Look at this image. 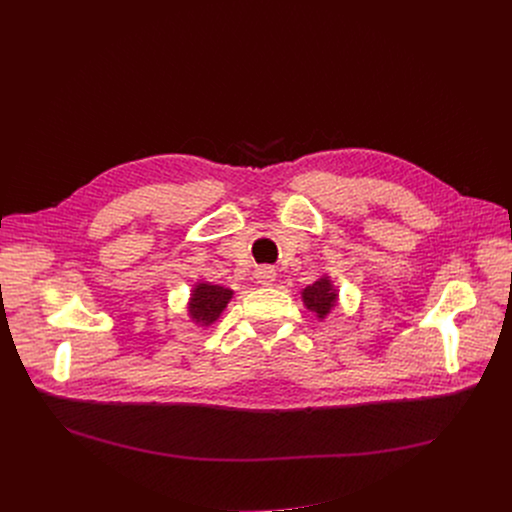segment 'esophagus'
I'll return each instance as SVG.
<instances>
[{"label":"esophagus","instance_id":"obj_1","mask_svg":"<svg viewBox=\"0 0 512 512\" xmlns=\"http://www.w3.org/2000/svg\"><path fill=\"white\" fill-rule=\"evenodd\" d=\"M255 277H257V283L261 285H271L275 281V269L271 267H259L255 271Z\"/></svg>","mask_w":512,"mask_h":512}]
</instances>
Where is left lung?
Returning <instances> with one entry per match:
<instances>
[{
    "mask_svg": "<svg viewBox=\"0 0 512 512\" xmlns=\"http://www.w3.org/2000/svg\"><path fill=\"white\" fill-rule=\"evenodd\" d=\"M302 302L310 312H314L320 320H324L338 302V289L334 287L328 275H322L318 281L302 289Z\"/></svg>",
    "mask_w": 512,
    "mask_h": 512,
    "instance_id": "left-lung-1",
    "label": "left lung"
}]
</instances>
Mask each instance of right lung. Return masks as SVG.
<instances>
[{"label": "right lung", "mask_w": 512, "mask_h": 512, "mask_svg": "<svg viewBox=\"0 0 512 512\" xmlns=\"http://www.w3.org/2000/svg\"><path fill=\"white\" fill-rule=\"evenodd\" d=\"M235 291L223 285H214L208 281L194 283L188 300V316L198 326H210L214 324L229 302L233 300Z\"/></svg>", "instance_id": "obj_1"}]
</instances>
